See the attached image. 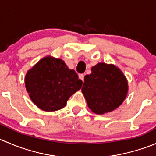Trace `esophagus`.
<instances>
[{"mask_svg": "<svg viewBox=\"0 0 156 156\" xmlns=\"http://www.w3.org/2000/svg\"><path fill=\"white\" fill-rule=\"evenodd\" d=\"M78 77H79V78L81 80V81H84V74H79V75H78Z\"/></svg>", "mask_w": 156, "mask_h": 156, "instance_id": "obj_1", "label": "esophagus"}]
</instances>
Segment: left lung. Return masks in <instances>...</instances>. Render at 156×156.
<instances>
[{
    "instance_id": "1",
    "label": "left lung",
    "mask_w": 156,
    "mask_h": 156,
    "mask_svg": "<svg viewBox=\"0 0 156 156\" xmlns=\"http://www.w3.org/2000/svg\"><path fill=\"white\" fill-rule=\"evenodd\" d=\"M87 106L93 112L103 115L119 108L128 92L127 80L119 67L99 62L84 76L81 88Z\"/></svg>"
}]
</instances>
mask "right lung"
I'll return each mask as SVG.
<instances>
[{"label": "right lung", "mask_w": 156, "mask_h": 156, "mask_svg": "<svg viewBox=\"0 0 156 156\" xmlns=\"http://www.w3.org/2000/svg\"><path fill=\"white\" fill-rule=\"evenodd\" d=\"M82 81L62 59L47 56L25 76L26 91L36 106L45 112L64 108L69 97L79 90Z\"/></svg>", "instance_id": "right-lung-1"}]
</instances>
